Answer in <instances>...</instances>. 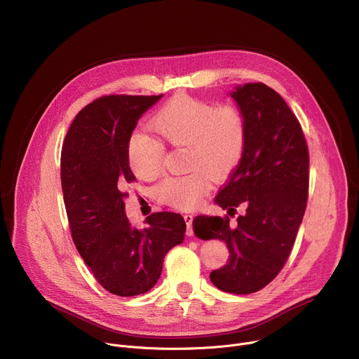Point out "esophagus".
<instances>
[{"mask_svg": "<svg viewBox=\"0 0 359 359\" xmlns=\"http://www.w3.org/2000/svg\"><path fill=\"white\" fill-rule=\"evenodd\" d=\"M183 217H184V222H186V226H187V231H186V234H187L189 237H191V236H193V229H191L193 216H191V215H184Z\"/></svg>", "mask_w": 359, "mask_h": 359, "instance_id": "esophagus-1", "label": "esophagus"}]
</instances>
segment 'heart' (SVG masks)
<instances>
[{"mask_svg": "<svg viewBox=\"0 0 359 359\" xmlns=\"http://www.w3.org/2000/svg\"><path fill=\"white\" fill-rule=\"evenodd\" d=\"M151 129L172 146H187V166L193 170L172 176L158 186L159 197L179 210L197 208L208 190V175H230L241 162L247 146V122L233 105L179 95L150 121ZM163 144L142 132L130 135L128 162L135 175L149 179L162 169Z\"/></svg>", "mask_w": 359, "mask_h": 359, "instance_id": "heart-1", "label": "heart"}]
</instances>
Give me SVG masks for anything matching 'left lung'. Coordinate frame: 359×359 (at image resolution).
<instances>
[{"mask_svg":"<svg viewBox=\"0 0 359 359\" xmlns=\"http://www.w3.org/2000/svg\"><path fill=\"white\" fill-rule=\"evenodd\" d=\"M230 96L247 122L244 156L215 201L227 213L243 203L245 212L230 219L197 216L194 234L227 244L229 263L212 271L222 291L251 294L271 283L285 264L309 197V147L285 100L262 82L234 88Z\"/></svg>","mask_w":359,"mask_h":359,"instance_id":"1","label":"left lung"}]
</instances>
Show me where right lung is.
I'll return each instance as SVG.
<instances>
[{"label":"right lung","instance_id":"add662e5","mask_svg":"<svg viewBox=\"0 0 359 359\" xmlns=\"http://www.w3.org/2000/svg\"><path fill=\"white\" fill-rule=\"evenodd\" d=\"M162 96H102L75 116L62 146L61 182L72 240L97 283L121 297L147 292L162 274L168 251L184 240L186 223L177 213H153L143 229L125 215L122 190L135 180L128 142Z\"/></svg>","mask_w":359,"mask_h":359}]
</instances>
